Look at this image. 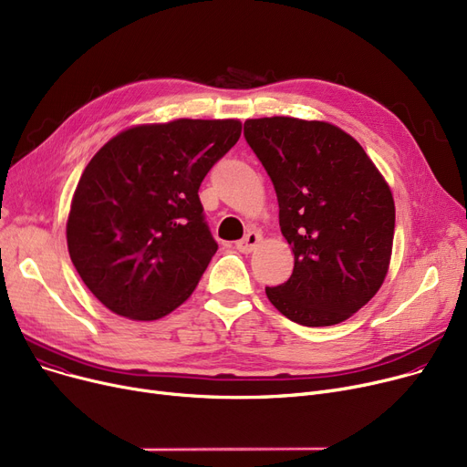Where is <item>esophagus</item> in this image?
<instances>
[{
    "label": "esophagus",
    "instance_id": "1",
    "mask_svg": "<svg viewBox=\"0 0 467 467\" xmlns=\"http://www.w3.org/2000/svg\"><path fill=\"white\" fill-rule=\"evenodd\" d=\"M261 240H263V236L259 233L250 231L246 236L236 242V250L242 252V254H252L259 246Z\"/></svg>",
    "mask_w": 467,
    "mask_h": 467
}]
</instances>
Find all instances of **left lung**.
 I'll return each instance as SVG.
<instances>
[{
	"label": "left lung",
	"mask_w": 467,
	"mask_h": 467,
	"mask_svg": "<svg viewBox=\"0 0 467 467\" xmlns=\"http://www.w3.org/2000/svg\"><path fill=\"white\" fill-rule=\"evenodd\" d=\"M244 138L273 180L296 255L289 280L265 287L268 301L306 327L348 320L388 273L396 227L388 183L350 134L324 120L248 119Z\"/></svg>",
	"instance_id": "left-lung-1"
}]
</instances>
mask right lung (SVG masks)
<instances>
[{"label": "right lung", "mask_w": 467, "mask_h": 467, "mask_svg": "<svg viewBox=\"0 0 467 467\" xmlns=\"http://www.w3.org/2000/svg\"><path fill=\"white\" fill-rule=\"evenodd\" d=\"M240 132L236 119L140 125L90 159L73 192L67 252L111 312L151 322L189 299L217 252L199 189Z\"/></svg>", "instance_id": "1"}]
</instances>
